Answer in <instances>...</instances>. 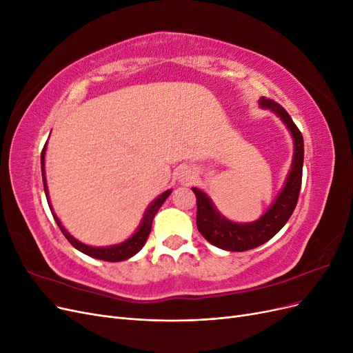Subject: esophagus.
<instances>
[{
  "label": "esophagus",
  "instance_id": "obj_1",
  "mask_svg": "<svg viewBox=\"0 0 353 353\" xmlns=\"http://www.w3.org/2000/svg\"><path fill=\"white\" fill-rule=\"evenodd\" d=\"M185 178H187V176H185Z\"/></svg>",
  "mask_w": 353,
  "mask_h": 353
}]
</instances>
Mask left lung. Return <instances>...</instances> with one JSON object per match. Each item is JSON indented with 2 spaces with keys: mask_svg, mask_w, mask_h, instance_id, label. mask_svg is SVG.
<instances>
[{
  "mask_svg": "<svg viewBox=\"0 0 353 353\" xmlns=\"http://www.w3.org/2000/svg\"><path fill=\"white\" fill-rule=\"evenodd\" d=\"M262 108L271 109L279 114L283 122L290 130L294 140V156L290 174L287 176L284 188L276 197L270 210L252 223H236L219 215V212L213 208L209 197L199 188H191L194 191L197 200V228L200 234L210 244L219 249L230 252H244L258 248V245L271 240L279 232L292 216L297 205L299 193L302 187V169H303V137L299 128L293 122L290 114L276 101L262 97L259 100Z\"/></svg>",
  "mask_w": 353,
  "mask_h": 353,
  "instance_id": "left-lung-1",
  "label": "left lung"
}]
</instances>
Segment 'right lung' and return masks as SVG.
Listing matches in <instances>:
<instances>
[{
	"instance_id": "right-lung-1",
	"label": "right lung",
	"mask_w": 353,
	"mask_h": 353,
	"mask_svg": "<svg viewBox=\"0 0 353 353\" xmlns=\"http://www.w3.org/2000/svg\"><path fill=\"white\" fill-rule=\"evenodd\" d=\"M44 159H46V145H44V148H42V153H41V170H42V181H44L46 196H47V200H48ZM169 194H170V190L165 191L162 196H159L152 203V205L148 206L145 215L143 218V222H141L140 228L137 230V232L134 234L131 239H128L126 241L117 244V245H110V248H91V245H87V244L78 241L77 239H73L65 228L61 227V223H60L59 218L54 215V213H52V216H54V221L57 222V225L61 230L63 236L68 239V241L73 245L74 249H78L79 252L88 254V256H91V258H95V259H101V261H108V262H121V261H125L128 258H131V256H134L135 253H138V252L141 250V248L145 244V241L148 239V234H150V231H152V222L154 219V215L157 213V210L160 209V206L163 205L165 200L168 199ZM50 209H51V205H50Z\"/></svg>"
}]
</instances>
